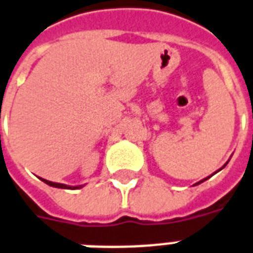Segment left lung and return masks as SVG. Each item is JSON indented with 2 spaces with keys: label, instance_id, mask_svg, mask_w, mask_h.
Segmentation results:
<instances>
[{
  "label": "left lung",
  "instance_id": "1",
  "mask_svg": "<svg viewBox=\"0 0 253 253\" xmlns=\"http://www.w3.org/2000/svg\"><path fill=\"white\" fill-rule=\"evenodd\" d=\"M227 163H228V162H227ZM227 163H225V165L224 166H223V167H225V166H227ZM223 167H221V169H223ZM216 172H217V171H216ZM212 175H213V173H212ZM208 178H210V176H208ZM208 178H206V179H203V180H200V182H198V183H196V184H200V183H203L204 182V180H207V179ZM196 184H195V186H196Z\"/></svg>",
  "mask_w": 253,
  "mask_h": 253
}]
</instances>
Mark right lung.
I'll list each match as a JSON object with an SVG mask.
<instances>
[{"instance_id":"1","label":"right lung","mask_w":253,"mask_h":253,"mask_svg":"<svg viewBox=\"0 0 253 253\" xmlns=\"http://www.w3.org/2000/svg\"><path fill=\"white\" fill-rule=\"evenodd\" d=\"M42 182H45L46 184H49L51 187H55V188H66V190H77V188H81V187L84 186H66V184H62V183H54V182H50V180H46V179H42L40 178Z\"/></svg>"}]
</instances>
